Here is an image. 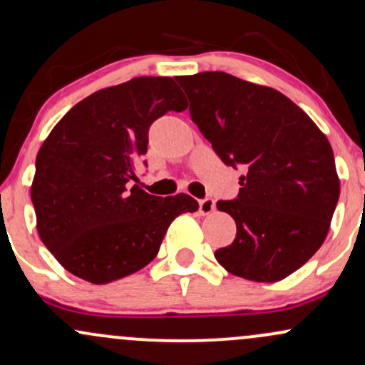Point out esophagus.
Masks as SVG:
<instances>
[{
    "label": "esophagus",
    "instance_id": "1",
    "mask_svg": "<svg viewBox=\"0 0 365 365\" xmlns=\"http://www.w3.org/2000/svg\"><path fill=\"white\" fill-rule=\"evenodd\" d=\"M216 209V204H215V200L212 199H202V200H199V211H200V215H204V216H207V215H211L212 211H215Z\"/></svg>",
    "mask_w": 365,
    "mask_h": 365
}]
</instances>
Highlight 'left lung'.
<instances>
[{"instance_id":"left-lung-1","label":"left lung","mask_w":365,"mask_h":365,"mask_svg":"<svg viewBox=\"0 0 365 365\" xmlns=\"http://www.w3.org/2000/svg\"><path fill=\"white\" fill-rule=\"evenodd\" d=\"M192 121L225 165L244 166L237 199L216 207L237 223L215 257L228 273L273 283L322 245L340 197L331 144L282 92L225 72L178 77Z\"/></svg>"}]
</instances>
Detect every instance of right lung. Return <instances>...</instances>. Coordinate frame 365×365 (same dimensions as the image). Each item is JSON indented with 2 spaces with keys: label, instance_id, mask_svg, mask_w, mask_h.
I'll use <instances>...</instances> for the list:
<instances>
[{
  "label": "right lung",
  "instance_id": "right-lung-1",
  "mask_svg": "<svg viewBox=\"0 0 365 365\" xmlns=\"http://www.w3.org/2000/svg\"><path fill=\"white\" fill-rule=\"evenodd\" d=\"M187 101L170 77H137L82 99L58 121L36 158L31 187L37 232L66 271L94 284L135 273L159 252L187 194L156 197L132 185L148 132Z\"/></svg>",
  "mask_w": 365,
  "mask_h": 365
}]
</instances>
